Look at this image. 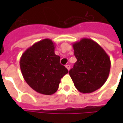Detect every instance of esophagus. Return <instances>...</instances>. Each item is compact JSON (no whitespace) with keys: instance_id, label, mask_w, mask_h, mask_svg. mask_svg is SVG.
<instances>
[{"instance_id":"obj_1","label":"esophagus","mask_w":123,"mask_h":123,"mask_svg":"<svg viewBox=\"0 0 123 123\" xmlns=\"http://www.w3.org/2000/svg\"><path fill=\"white\" fill-rule=\"evenodd\" d=\"M66 68H67L68 70H69L70 69V66L69 64H67V65H66Z\"/></svg>"}]
</instances>
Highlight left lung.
Returning <instances> with one entry per match:
<instances>
[{
    "label": "left lung",
    "instance_id": "8db88e82",
    "mask_svg": "<svg viewBox=\"0 0 123 123\" xmlns=\"http://www.w3.org/2000/svg\"><path fill=\"white\" fill-rule=\"evenodd\" d=\"M77 58L69 74L75 87L82 93L99 89L109 77L111 60L100 45L92 39L82 38L73 44Z\"/></svg>",
    "mask_w": 123,
    "mask_h": 123
}]
</instances>
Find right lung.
<instances>
[{
	"instance_id": "obj_1",
	"label": "right lung",
	"mask_w": 123,
	"mask_h": 123,
	"mask_svg": "<svg viewBox=\"0 0 123 123\" xmlns=\"http://www.w3.org/2000/svg\"><path fill=\"white\" fill-rule=\"evenodd\" d=\"M50 39L36 43L20 58V69L24 80L37 92L51 95L57 91L61 79L68 73L55 54V45Z\"/></svg>"
}]
</instances>
